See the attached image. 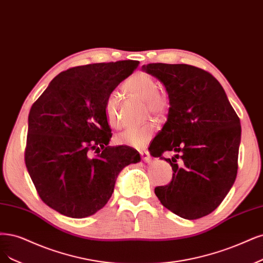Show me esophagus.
Masks as SVG:
<instances>
[{"instance_id":"34e87169","label":"esophagus","mask_w":263,"mask_h":263,"mask_svg":"<svg viewBox=\"0 0 263 263\" xmlns=\"http://www.w3.org/2000/svg\"><path fill=\"white\" fill-rule=\"evenodd\" d=\"M139 153H140V157H141V160L143 161V162H147V163H149V162H151V157H150V155H149V152L148 151H139Z\"/></svg>"}]
</instances>
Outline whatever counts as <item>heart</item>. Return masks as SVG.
Returning <instances> with one entry per match:
<instances>
[{
  "instance_id": "b5f03b06",
  "label": "heart",
  "mask_w": 263,
  "mask_h": 263,
  "mask_svg": "<svg viewBox=\"0 0 263 263\" xmlns=\"http://www.w3.org/2000/svg\"><path fill=\"white\" fill-rule=\"evenodd\" d=\"M123 89L132 97L138 98L144 103V113L151 114L158 119L164 116L170 108V99L166 92L158 89V84L152 76L137 73L130 76L123 85ZM104 113L108 125L113 128L121 127L120 96L111 92L104 102ZM155 132V124L146 122L139 126L127 128L115 136V141L135 148H141L151 138Z\"/></svg>"
}]
</instances>
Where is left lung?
<instances>
[{
	"mask_svg": "<svg viewBox=\"0 0 263 263\" xmlns=\"http://www.w3.org/2000/svg\"><path fill=\"white\" fill-rule=\"evenodd\" d=\"M143 70L164 85L167 121L151 143L153 157L168 162L171 183L155 193L166 209L187 220L218 208L237 175L240 121L221 84L209 71L187 64L150 63ZM165 151L182 153L172 159ZM181 158L182 165L176 158Z\"/></svg>",
	"mask_w": 263,
	"mask_h": 263,
	"instance_id": "obj_1",
	"label": "left lung"
}]
</instances>
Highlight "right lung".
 I'll return each instance as SVG.
<instances>
[{
	"mask_svg": "<svg viewBox=\"0 0 263 263\" xmlns=\"http://www.w3.org/2000/svg\"><path fill=\"white\" fill-rule=\"evenodd\" d=\"M138 61L76 66L62 71L29 112L25 163L41 200L69 218H86L106 204L117 175L140 161L130 147L108 146L107 96Z\"/></svg>",
	"mask_w": 263,
	"mask_h": 263,
	"instance_id": "add662e5",
	"label": "right lung"
}]
</instances>
